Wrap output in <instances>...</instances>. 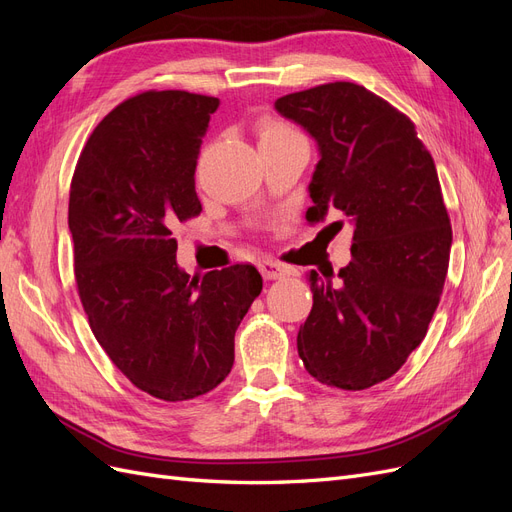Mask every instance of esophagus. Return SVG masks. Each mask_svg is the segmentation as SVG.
<instances>
[{
	"label": "esophagus",
	"instance_id": "obj_1",
	"mask_svg": "<svg viewBox=\"0 0 512 512\" xmlns=\"http://www.w3.org/2000/svg\"><path fill=\"white\" fill-rule=\"evenodd\" d=\"M258 269L265 280H280V277L288 275V269L284 265H280V262H273V260H260Z\"/></svg>",
	"mask_w": 512,
	"mask_h": 512
}]
</instances>
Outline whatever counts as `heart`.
<instances>
[{
  "mask_svg": "<svg viewBox=\"0 0 512 512\" xmlns=\"http://www.w3.org/2000/svg\"><path fill=\"white\" fill-rule=\"evenodd\" d=\"M256 134H258V141L260 143H269V141H280V138H288L299 134L292 126L284 121H277V119H260L258 126H256Z\"/></svg>",
  "mask_w": 512,
  "mask_h": 512,
  "instance_id": "1",
  "label": "heart"
}]
</instances>
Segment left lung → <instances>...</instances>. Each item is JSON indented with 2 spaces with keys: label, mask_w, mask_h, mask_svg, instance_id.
I'll use <instances>...</instances> for the list:
<instances>
[{
  "label": "left lung",
  "mask_w": 512,
  "mask_h": 512,
  "mask_svg": "<svg viewBox=\"0 0 512 512\" xmlns=\"http://www.w3.org/2000/svg\"><path fill=\"white\" fill-rule=\"evenodd\" d=\"M275 108L318 143L307 222L337 209L352 226L348 265L309 273L299 356L318 382L363 391L408 361L440 303L453 230L438 170L410 117L356 83L297 91Z\"/></svg>",
  "instance_id": "8db88e82"
}]
</instances>
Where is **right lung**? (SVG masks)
<instances>
[{"mask_svg":"<svg viewBox=\"0 0 512 512\" xmlns=\"http://www.w3.org/2000/svg\"><path fill=\"white\" fill-rule=\"evenodd\" d=\"M220 100L143 91L91 132L70 185L74 277L89 327L136 389L185 401L235 363V333L262 290L252 265L190 277L173 228L203 211L200 143Z\"/></svg>","mask_w":512,"mask_h":512,"instance_id":"obj_1","label":"right lung"}]
</instances>
